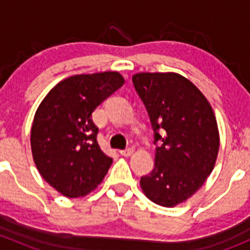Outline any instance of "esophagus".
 Returning <instances> with one entry per match:
<instances>
[{
  "instance_id": "esophagus-1",
  "label": "esophagus",
  "mask_w": 250,
  "mask_h": 250,
  "mask_svg": "<svg viewBox=\"0 0 250 250\" xmlns=\"http://www.w3.org/2000/svg\"><path fill=\"white\" fill-rule=\"evenodd\" d=\"M133 152H134V150H133L132 147H128V148H125V150H121L120 153L122 156H125V157H128V156L133 155Z\"/></svg>"
}]
</instances>
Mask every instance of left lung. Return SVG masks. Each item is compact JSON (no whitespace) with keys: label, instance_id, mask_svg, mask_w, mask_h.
Returning <instances> with one entry per match:
<instances>
[{"label":"left lung","instance_id":"left-lung-1","mask_svg":"<svg viewBox=\"0 0 250 250\" xmlns=\"http://www.w3.org/2000/svg\"><path fill=\"white\" fill-rule=\"evenodd\" d=\"M132 80L160 145L155 168L141 176V190L153 203L172 208L197 192L213 172L220 144L215 115L203 93L181 75L139 72Z\"/></svg>","mask_w":250,"mask_h":250}]
</instances>
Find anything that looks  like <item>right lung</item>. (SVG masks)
<instances>
[{
	"mask_svg": "<svg viewBox=\"0 0 250 250\" xmlns=\"http://www.w3.org/2000/svg\"><path fill=\"white\" fill-rule=\"evenodd\" d=\"M123 84L117 71L75 75L53 87L37 107L30 137L34 162L65 197L88 195L106 175L112 158L98 144L92 112Z\"/></svg>",
	"mask_w": 250,
	"mask_h": 250,
	"instance_id": "right-lung-1",
	"label": "right lung"
}]
</instances>
